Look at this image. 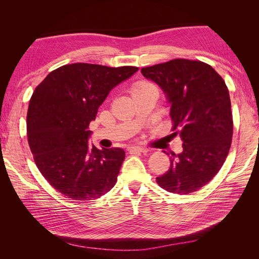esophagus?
I'll return each instance as SVG.
<instances>
[{
	"label": "esophagus",
	"mask_w": 259,
	"mask_h": 259,
	"mask_svg": "<svg viewBox=\"0 0 259 259\" xmlns=\"http://www.w3.org/2000/svg\"><path fill=\"white\" fill-rule=\"evenodd\" d=\"M127 150L131 153H139V152H148L149 151L147 148H144V147H130Z\"/></svg>",
	"instance_id": "obj_1"
}]
</instances>
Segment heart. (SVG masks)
I'll return each instance as SVG.
<instances>
[{
  "label": "heart",
  "instance_id": "1",
  "mask_svg": "<svg viewBox=\"0 0 259 259\" xmlns=\"http://www.w3.org/2000/svg\"><path fill=\"white\" fill-rule=\"evenodd\" d=\"M150 85H152V84L147 83V82H140V83H138V84H136V85L134 86V89H133V92L138 91V90H140V89L147 88V86H150Z\"/></svg>",
  "mask_w": 259,
  "mask_h": 259
}]
</instances>
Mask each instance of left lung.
Here are the masks:
<instances>
[{"mask_svg": "<svg viewBox=\"0 0 259 259\" xmlns=\"http://www.w3.org/2000/svg\"><path fill=\"white\" fill-rule=\"evenodd\" d=\"M142 73L165 93L175 135L183 152L173 153L165 174L156 177L168 192L188 194L210 182L230 150L233 121L229 91L223 77L200 60L173 59L146 67Z\"/></svg>", "mask_w": 259, "mask_h": 259, "instance_id": "left-lung-1", "label": "left lung"}]
</instances>
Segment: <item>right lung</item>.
<instances>
[{
  "label": "right lung",
  "mask_w": 259,
  "mask_h": 259,
  "mask_svg": "<svg viewBox=\"0 0 259 259\" xmlns=\"http://www.w3.org/2000/svg\"><path fill=\"white\" fill-rule=\"evenodd\" d=\"M137 70L77 62L54 70L35 88L27 113L29 147L41 174L65 197L95 200L115 185L125 152L91 147L88 128L109 92Z\"/></svg>",
  "instance_id": "right-lung-1"
}]
</instances>
